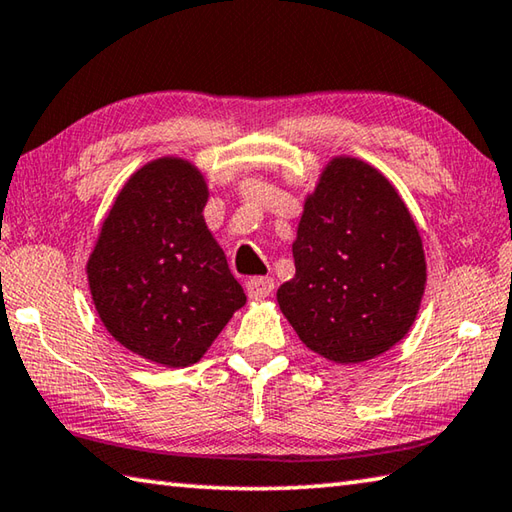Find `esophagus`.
<instances>
[{
    "mask_svg": "<svg viewBox=\"0 0 512 512\" xmlns=\"http://www.w3.org/2000/svg\"><path fill=\"white\" fill-rule=\"evenodd\" d=\"M247 296L252 298V301H263L269 294L274 292V278L269 276H254L247 281Z\"/></svg>",
    "mask_w": 512,
    "mask_h": 512,
    "instance_id": "34e87169",
    "label": "esophagus"
}]
</instances>
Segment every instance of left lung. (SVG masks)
Returning <instances> with one entry per match:
<instances>
[{"label":"left lung","instance_id":"obj_1","mask_svg":"<svg viewBox=\"0 0 512 512\" xmlns=\"http://www.w3.org/2000/svg\"><path fill=\"white\" fill-rule=\"evenodd\" d=\"M296 274L276 292L312 352L363 363L410 332L426 289V254L392 182L368 162L336 156L307 194L292 245Z\"/></svg>","mask_w":512,"mask_h":512}]
</instances>
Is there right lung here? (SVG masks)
Returning a JSON list of instances; mask_svg holds the SVG:
<instances>
[{"instance_id":"add662e5","label":"right lung","mask_w":512,"mask_h":512,"mask_svg":"<svg viewBox=\"0 0 512 512\" xmlns=\"http://www.w3.org/2000/svg\"><path fill=\"white\" fill-rule=\"evenodd\" d=\"M207 198L194 162H147L115 196L86 263L106 332L167 368L198 363L247 301L207 229Z\"/></svg>"}]
</instances>
